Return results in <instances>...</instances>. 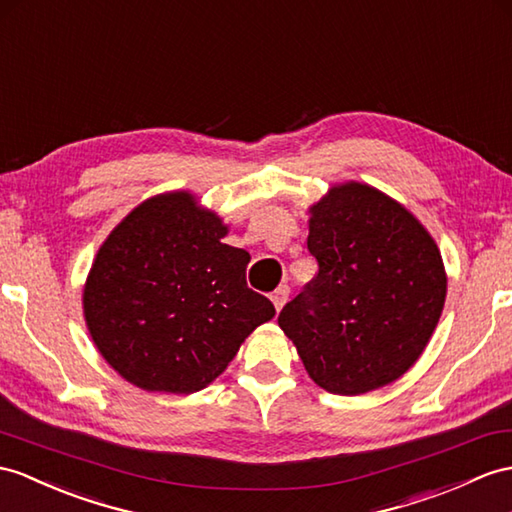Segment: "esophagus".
<instances>
[{
    "mask_svg": "<svg viewBox=\"0 0 512 512\" xmlns=\"http://www.w3.org/2000/svg\"><path fill=\"white\" fill-rule=\"evenodd\" d=\"M289 286L286 284H282V286H278L276 291L271 293V302H273V306H276V310H282V306L286 304V299H289Z\"/></svg>",
    "mask_w": 512,
    "mask_h": 512,
    "instance_id": "esophagus-1",
    "label": "esophagus"
}]
</instances>
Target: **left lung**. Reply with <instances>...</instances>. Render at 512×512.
Masks as SVG:
<instances>
[{"mask_svg":"<svg viewBox=\"0 0 512 512\" xmlns=\"http://www.w3.org/2000/svg\"><path fill=\"white\" fill-rule=\"evenodd\" d=\"M319 271L280 328L321 389L360 395L417 363L447 293L443 258L413 213L369 184H334L310 206Z\"/></svg>","mask_w":512,"mask_h":512,"instance_id":"1","label":"left lung"}]
</instances>
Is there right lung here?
<instances>
[{
	"mask_svg": "<svg viewBox=\"0 0 512 512\" xmlns=\"http://www.w3.org/2000/svg\"><path fill=\"white\" fill-rule=\"evenodd\" d=\"M186 191L145 199L108 234L84 284L99 354L143 391L189 395L221 376L276 308L245 280L249 254Z\"/></svg>",
	"mask_w": 512,
	"mask_h": 512,
	"instance_id": "add662e5",
	"label": "right lung"
}]
</instances>
